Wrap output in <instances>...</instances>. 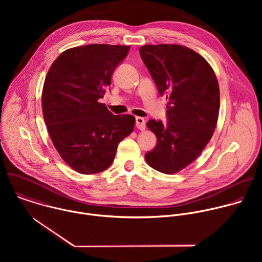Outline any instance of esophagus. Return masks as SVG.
Here are the masks:
<instances>
[{"label":"esophagus","instance_id":"obj_1","mask_svg":"<svg viewBox=\"0 0 262 262\" xmlns=\"http://www.w3.org/2000/svg\"><path fill=\"white\" fill-rule=\"evenodd\" d=\"M136 126H137L139 129H141V130L145 129V120H144V118H142V117H136Z\"/></svg>","mask_w":262,"mask_h":262}]
</instances>
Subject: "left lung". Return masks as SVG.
I'll use <instances>...</instances> for the list:
<instances>
[{"label": "left lung", "instance_id": "8db88e82", "mask_svg": "<svg viewBox=\"0 0 262 262\" xmlns=\"http://www.w3.org/2000/svg\"><path fill=\"white\" fill-rule=\"evenodd\" d=\"M140 56L167 103V122L150 119L147 127L157 136V146L145 155L155 170L173 174L202 152L215 129L220 90L207 61L178 45L144 46Z\"/></svg>", "mask_w": 262, "mask_h": 262}]
</instances>
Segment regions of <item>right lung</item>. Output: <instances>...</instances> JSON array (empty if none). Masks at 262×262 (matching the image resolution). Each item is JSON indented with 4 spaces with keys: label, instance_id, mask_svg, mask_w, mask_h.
Instances as JSON below:
<instances>
[{
    "label": "right lung",
    "instance_id": "add662e5",
    "mask_svg": "<svg viewBox=\"0 0 262 262\" xmlns=\"http://www.w3.org/2000/svg\"><path fill=\"white\" fill-rule=\"evenodd\" d=\"M128 51V46L72 48L48 72L42 90L45 121L61 158L81 174L107 169L118 144L134 130V116L114 115L98 102Z\"/></svg>",
    "mask_w": 262,
    "mask_h": 262
}]
</instances>
